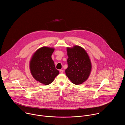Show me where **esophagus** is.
I'll return each mask as SVG.
<instances>
[{"label": "esophagus", "mask_w": 125, "mask_h": 125, "mask_svg": "<svg viewBox=\"0 0 125 125\" xmlns=\"http://www.w3.org/2000/svg\"><path fill=\"white\" fill-rule=\"evenodd\" d=\"M60 72L61 73H63L64 72V70H60Z\"/></svg>", "instance_id": "esophagus-1"}]
</instances>
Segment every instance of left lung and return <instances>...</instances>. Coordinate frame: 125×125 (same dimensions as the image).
Returning <instances> with one entry per match:
<instances>
[{"mask_svg": "<svg viewBox=\"0 0 125 125\" xmlns=\"http://www.w3.org/2000/svg\"><path fill=\"white\" fill-rule=\"evenodd\" d=\"M68 68L65 70L66 76L72 83L82 84L90 76L92 65L86 51L83 47L75 45L67 47Z\"/></svg>", "mask_w": 125, "mask_h": 125, "instance_id": "obj_1", "label": "left lung"}]
</instances>
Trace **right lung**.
Here are the masks:
<instances>
[{"mask_svg": "<svg viewBox=\"0 0 125 125\" xmlns=\"http://www.w3.org/2000/svg\"><path fill=\"white\" fill-rule=\"evenodd\" d=\"M54 48L43 46L33 53L30 61V70L33 78L44 85L50 84L59 74L51 55Z\"/></svg>", "mask_w": 125, "mask_h": 125, "instance_id": "obj_1", "label": "right lung"}]
</instances>
